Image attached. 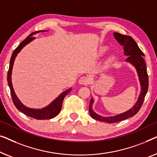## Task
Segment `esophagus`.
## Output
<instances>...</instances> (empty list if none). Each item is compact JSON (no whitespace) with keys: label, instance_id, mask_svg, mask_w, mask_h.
I'll return each mask as SVG.
<instances>
[{"label":"esophagus","instance_id":"34e87169","mask_svg":"<svg viewBox=\"0 0 157 157\" xmlns=\"http://www.w3.org/2000/svg\"><path fill=\"white\" fill-rule=\"evenodd\" d=\"M79 83L80 84V85H88V84L90 83V79L88 78V77H85V76H83V77H81L79 79Z\"/></svg>","mask_w":157,"mask_h":157}]
</instances>
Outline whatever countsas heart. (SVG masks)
<instances>
[{"instance_id":"obj_1","label":"heart","mask_w":157,"mask_h":157,"mask_svg":"<svg viewBox=\"0 0 157 157\" xmlns=\"http://www.w3.org/2000/svg\"><path fill=\"white\" fill-rule=\"evenodd\" d=\"M108 50V48L107 46H102V47H101L100 48V50H99V52H98V56H102L103 55L105 54V52L107 51ZM114 57H109V58L108 59V60L107 62V64H109L113 60Z\"/></svg>"}]
</instances>
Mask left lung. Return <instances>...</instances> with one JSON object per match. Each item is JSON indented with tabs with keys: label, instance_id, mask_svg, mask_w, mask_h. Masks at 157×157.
Segmentation results:
<instances>
[{
	"label": "left lung",
	"instance_id": "left-lung-1",
	"mask_svg": "<svg viewBox=\"0 0 157 157\" xmlns=\"http://www.w3.org/2000/svg\"><path fill=\"white\" fill-rule=\"evenodd\" d=\"M113 35L114 38L117 40L118 43L123 46L124 54L127 56L126 61L131 63L136 68L140 82L141 92L137 101L133 107L124 113L117 114L113 117H107L99 115L93 111V109H92V106L94 100L91 98L89 107L90 115L94 120L107 123H116L135 115L140 109L144 102V98L147 92L148 87H149V78H148L147 66H146L144 59L143 58L144 55L139 48L135 40L131 36L120 34L119 33H114Z\"/></svg>",
	"mask_w": 157,
	"mask_h": 157
}]
</instances>
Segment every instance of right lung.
Returning a JSON list of instances; mask_svg holds the SVG:
<instances>
[{
    "label": "right lung",
    "mask_w": 157,
    "mask_h": 157,
    "mask_svg": "<svg viewBox=\"0 0 157 157\" xmlns=\"http://www.w3.org/2000/svg\"><path fill=\"white\" fill-rule=\"evenodd\" d=\"M44 31H47V30H39V31H35L34 33H33L30 34L27 37H26L25 40H24L23 42H21V43L20 44V45L16 48V49L13 51L11 58H10V60L9 70H8L7 76L8 84L10 87L12 100L13 101V104H14L15 106V107H16L19 111H21V112H23L24 114H25V115L30 117L36 119V120H50V119L54 118L55 117H56L57 114L59 113V112H60L64 98H65V97L72 90V88H70V89L65 90V92H63V93L59 94L56 100L52 101L49 105L44 108H42V109H32V108L27 107L20 101V100L17 98V95L15 93L12 85L11 74L13 63H14L15 57H16L17 53L23 49V47H25L27 44L30 43V42L33 40L35 39V37H32L33 35L34 34L38 33L40 32Z\"/></svg>",
    "instance_id": "obj_1"
}]
</instances>
